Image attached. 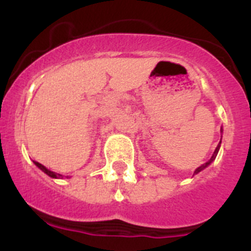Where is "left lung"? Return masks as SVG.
Listing matches in <instances>:
<instances>
[{"mask_svg":"<svg viewBox=\"0 0 251 251\" xmlns=\"http://www.w3.org/2000/svg\"><path fill=\"white\" fill-rule=\"evenodd\" d=\"M221 132H222V130H221ZM220 144H221V141H220V143H219V146L216 147V149H215V151H214V154H212V156H211V159H210L209 161H206V163L205 164H203V165H201L199 166L198 169H196V171H194V174H198V173H201V170H204L205 168H206V166H209L210 164L212 163V161L215 160V158H216V155H217V153H219V149H220Z\"/></svg>","mask_w":251,"mask_h":251,"instance_id":"1","label":"left lung"}]
</instances>
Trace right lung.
<instances>
[{"label":"right lung","mask_w":251,"mask_h":251,"mask_svg":"<svg viewBox=\"0 0 251 251\" xmlns=\"http://www.w3.org/2000/svg\"><path fill=\"white\" fill-rule=\"evenodd\" d=\"M34 164H35V165L37 166V168L40 169V170L44 171L45 174L48 175V176H50V177H52V178H63L62 175H60V174H55V173H53V171L48 170V169H47V168H45V166L42 165V164L37 163V161H34ZM67 177H68V176H67Z\"/></svg>","instance_id":"add662e5"}]
</instances>
